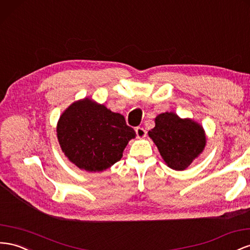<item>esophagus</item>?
Masks as SVG:
<instances>
[{"label":"esophagus","mask_w":250,"mask_h":250,"mask_svg":"<svg viewBox=\"0 0 250 250\" xmlns=\"http://www.w3.org/2000/svg\"><path fill=\"white\" fill-rule=\"evenodd\" d=\"M136 133H137V137L138 138H145L147 131L144 129L143 127H137L136 128Z\"/></svg>","instance_id":"34e87169"}]
</instances>
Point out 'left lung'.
<instances>
[{
	"label": "left lung",
	"instance_id": "1",
	"mask_svg": "<svg viewBox=\"0 0 250 250\" xmlns=\"http://www.w3.org/2000/svg\"><path fill=\"white\" fill-rule=\"evenodd\" d=\"M154 123L156 126L148 131V136L171 169H186L204 150L205 131L193 120L181 119L174 112H164L154 119Z\"/></svg>",
	"mask_w": 250,
	"mask_h": 250
}]
</instances>
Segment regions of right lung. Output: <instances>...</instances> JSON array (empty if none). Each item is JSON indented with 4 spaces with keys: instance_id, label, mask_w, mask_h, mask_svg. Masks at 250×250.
I'll return each instance as SVG.
<instances>
[{
    "instance_id": "right-lung-1",
    "label": "right lung",
    "mask_w": 250,
    "mask_h": 250,
    "mask_svg": "<svg viewBox=\"0 0 250 250\" xmlns=\"http://www.w3.org/2000/svg\"><path fill=\"white\" fill-rule=\"evenodd\" d=\"M62 151L80 169L106 170L123 157L128 142L136 138L122 114L85 98L72 103L57 125Z\"/></svg>"
}]
</instances>
